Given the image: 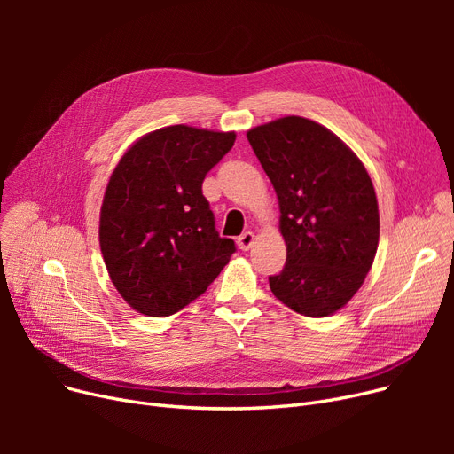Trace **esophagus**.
Returning a JSON list of instances; mask_svg holds the SVG:
<instances>
[{"label": "esophagus", "instance_id": "1", "mask_svg": "<svg viewBox=\"0 0 454 454\" xmlns=\"http://www.w3.org/2000/svg\"><path fill=\"white\" fill-rule=\"evenodd\" d=\"M254 241H255V235L252 231H245L243 235H239V239H237V247L245 252V250L252 248Z\"/></svg>", "mask_w": 454, "mask_h": 454}]
</instances>
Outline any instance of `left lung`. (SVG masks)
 <instances>
[{
  "mask_svg": "<svg viewBox=\"0 0 454 454\" xmlns=\"http://www.w3.org/2000/svg\"><path fill=\"white\" fill-rule=\"evenodd\" d=\"M279 202L287 261L269 283L293 311L322 318L361 289L379 245L375 189L363 161L325 127L300 115L247 132Z\"/></svg>",
  "mask_w": 454,
  "mask_h": 454,
  "instance_id": "left-lung-1",
  "label": "left lung"
}]
</instances>
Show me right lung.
<instances>
[{"label":"right lung","instance_id":"1","mask_svg":"<svg viewBox=\"0 0 454 454\" xmlns=\"http://www.w3.org/2000/svg\"><path fill=\"white\" fill-rule=\"evenodd\" d=\"M233 141L235 132L173 125L139 137L115 165L99 245L117 293L137 313H178L228 265L235 243L215 230L202 182Z\"/></svg>","mask_w":454,"mask_h":454}]
</instances>
